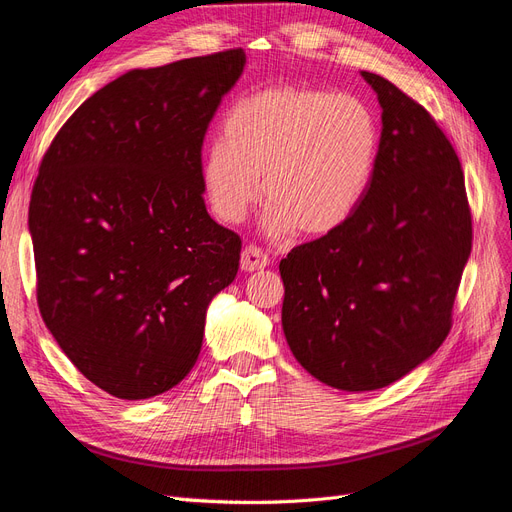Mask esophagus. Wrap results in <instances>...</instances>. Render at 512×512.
Listing matches in <instances>:
<instances>
[{
  "label": "esophagus",
  "instance_id": "1",
  "mask_svg": "<svg viewBox=\"0 0 512 512\" xmlns=\"http://www.w3.org/2000/svg\"><path fill=\"white\" fill-rule=\"evenodd\" d=\"M271 262V258L260 250L256 245H247L245 250L241 252V269L243 271H258L265 269Z\"/></svg>",
  "mask_w": 512,
  "mask_h": 512
}]
</instances>
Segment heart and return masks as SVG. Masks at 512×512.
<instances>
[{
  "label": "heart",
  "instance_id": "b5f03b06",
  "mask_svg": "<svg viewBox=\"0 0 512 512\" xmlns=\"http://www.w3.org/2000/svg\"><path fill=\"white\" fill-rule=\"evenodd\" d=\"M224 136L207 143L200 185L211 211L237 224L262 194L273 235L297 226L327 235L365 200L374 181L380 130L371 108L316 87H267L228 108Z\"/></svg>",
  "mask_w": 512,
  "mask_h": 512
}]
</instances>
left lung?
Instances as JSON below:
<instances>
[{
    "mask_svg": "<svg viewBox=\"0 0 512 512\" xmlns=\"http://www.w3.org/2000/svg\"><path fill=\"white\" fill-rule=\"evenodd\" d=\"M382 106L371 188L350 218L280 262L286 342L316 380L376 391L451 331L472 215L457 153L425 108L361 72Z\"/></svg>",
    "mask_w": 512,
    "mask_h": 512,
    "instance_id": "1",
    "label": "left lung"
}]
</instances>
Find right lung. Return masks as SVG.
<instances>
[{
	"instance_id": "obj_1",
	"label": "right lung",
	"mask_w": 512,
	"mask_h": 512,
	"mask_svg": "<svg viewBox=\"0 0 512 512\" xmlns=\"http://www.w3.org/2000/svg\"><path fill=\"white\" fill-rule=\"evenodd\" d=\"M243 49L130 70L87 98L40 162L29 203L42 320L81 374L119 399L194 367L241 239L207 213L200 149Z\"/></svg>"
}]
</instances>
